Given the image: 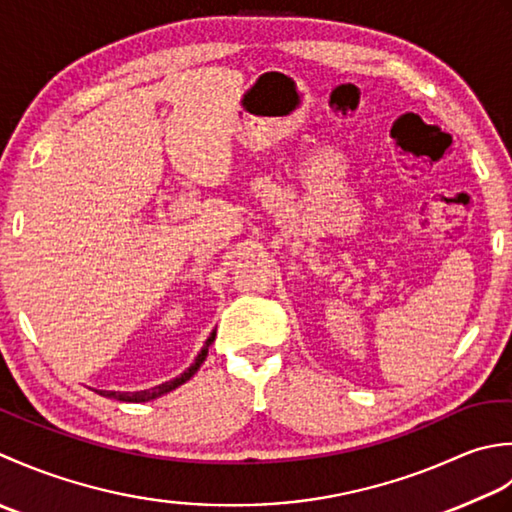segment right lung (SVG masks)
Instances as JSON below:
<instances>
[{
  "label": "right lung",
  "mask_w": 512,
  "mask_h": 512,
  "mask_svg": "<svg viewBox=\"0 0 512 512\" xmlns=\"http://www.w3.org/2000/svg\"><path fill=\"white\" fill-rule=\"evenodd\" d=\"M214 338H216V329L210 333V338L205 340V344H203V349H201V353H198L196 356V360H194V364L187 371H183L179 378H174V380H170V382H163V384H159V387H154V389H145V391H134V393H121V391H99V395H103V398H112V400H119V402H148V400H154V398H159V395H163V393H168V391H172V389H176V387H181L183 382H187L192 378V375L198 371V367H201V364L205 362V358H207V351H210V344L214 342Z\"/></svg>",
  "instance_id": "add662e5"
}]
</instances>
